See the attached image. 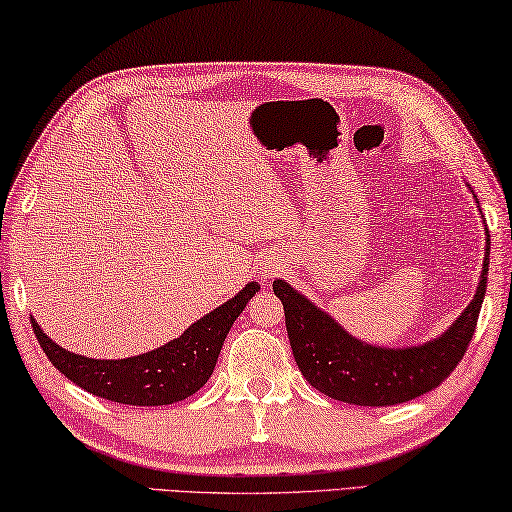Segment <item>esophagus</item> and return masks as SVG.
Returning a JSON list of instances; mask_svg holds the SVG:
<instances>
[{
    "mask_svg": "<svg viewBox=\"0 0 512 512\" xmlns=\"http://www.w3.org/2000/svg\"><path fill=\"white\" fill-rule=\"evenodd\" d=\"M258 276H261V281H272L274 276H279L281 272V263L276 261H263L261 265H258Z\"/></svg>",
    "mask_w": 512,
    "mask_h": 512,
    "instance_id": "esophagus-1",
    "label": "esophagus"
}]
</instances>
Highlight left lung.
<instances>
[{
    "instance_id": "obj_1",
    "label": "left lung",
    "mask_w": 512,
    "mask_h": 512,
    "mask_svg": "<svg viewBox=\"0 0 512 512\" xmlns=\"http://www.w3.org/2000/svg\"><path fill=\"white\" fill-rule=\"evenodd\" d=\"M488 265L490 233L486 227L481 279L468 308L443 335L407 348L362 342L290 283L276 279L274 294L283 303L292 355L303 378L324 396L360 407L400 405L436 389L463 360L477 328L488 283Z\"/></svg>"
}]
</instances>
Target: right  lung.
<instances>
[{"label": "right lung", "instance_id": "right-lung-1", "mask_svg": "<svg viewBox=\"0 0 512 512\" xmlns=\"http://www.w3.org/2000/svg\"><path fill=\"white\" fill-rule=\"evenodd\" d=\"M258 290L261 285L256 281L247 283L236 297L195 321L177 339L123 360H92L76 355L53 342L33 317L31 324L49 362L92 396L137 407L173 405L193 396L211 378L233 321Z\"/></svg>", "mask_w": 512, "mask_h": 512}]
</instances>
